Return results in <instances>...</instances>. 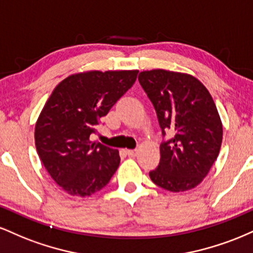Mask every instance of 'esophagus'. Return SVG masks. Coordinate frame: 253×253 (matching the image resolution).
Instances as JSON below:
<instances>
[{
	"mask_svg": "<svg viewBox=\"0 0 253 253\" xmlns=\"http://www.w3.org/2000/svg\"><path fill=\"white\" fill-rule=\"evenodd\" d=\"M126 153L129 157H135L136 155H138V150H127Z\"/></svg>",
	"mask_w": 253,
	"mask_h": 253,
	"instance_id": "esophagus-1",
	"label": "esophagus"
}]
</instances>
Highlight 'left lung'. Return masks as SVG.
I'll return each instance as SVG.
<instances>
[{
    "label": "left lung",
    "mask_w": 253,
    "mask_h": 253,
    "mask_svg": "<svg viewBox=\"0 0 253 253\" xmlns=\"http://www.w3.org/2000/svg\"><path fill=\"white\" fill-rule=\"evenodd\" d=\"M155 107L162 134L161 162L150 171L165 190H190L202 182L219 156L222 124L210 91L195 77L181 72L143 71L138 76Z\"/></svg>",
    "instance_id": "8db88e82"
}]
</instances>
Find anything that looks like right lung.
I'll return each instance as SVG.
<instances>
[{
	"instance_id": "add662e5",
	"label": "right lung",
	"mask_w": 253,
	"mask_h": 253,
	"mask_svg": "<svg viewBox=\"0 0 253 253\" xmlns=\"http://www.w3.org/2000/svg\"><path fill=\"white\" fill-rule=\"evenodd\" d=\"M138 70L71 75L52 91L36 124V147L43 167L64 191L90 196L108 184L120 164L119 151L90 140L133 85Z\"/></svg>"
}]
</instances>
